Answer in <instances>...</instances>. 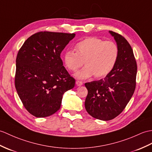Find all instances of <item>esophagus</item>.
I'll return each instance as SVG.
<instances>
[{
    "mask_svg": "<svg viewBox=\"0 0 152 152\" xmlns=\"http://www.w3.org/2000/svg\"><path fill=\"white\" fill-rule=\"evenodd\" d=\"M76 83L77 86H82V85H83V82H81V81H78V80L76 81Z\"/></svg>",
    "mask_w": 152,
    "mask_h": 152,
    "instance_id": "34e87169",
    "label": "esophagus"
}]
</instances>
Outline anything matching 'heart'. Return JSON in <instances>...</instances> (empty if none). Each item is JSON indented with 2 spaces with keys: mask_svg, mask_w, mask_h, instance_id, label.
<instances>
[{
  "mask_svg": "<svg viewBox=\"0 0 152 152\" xmlns=\"http://www.w3.org/2000/svg\"><path fill=\"white\" fill-rule=\"evenodd\" d=\"M75 52L67 50L63 55L66 68L76 72L78 79H86L94 75L96 78H103L114 69L119 56V49L113 41L89 37L80 41L75 45Z\"/></svg>",
  "mask_w": 152,
  "mask_h": 152,
  "instance_id": "heart-1",
  "label": "heart"
}]
</instances>
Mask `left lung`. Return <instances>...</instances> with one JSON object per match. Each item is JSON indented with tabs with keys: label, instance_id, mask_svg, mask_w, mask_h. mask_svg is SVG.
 Instances as JSON below:
<instances>
[{
	"label": "left lung",
	"instance_id": "8db88e82",
	"mask_svg": "<svg viewBox=\"0 0 152 152\" xmlns=\"http://www.w3.org/2000/svg\"><path fill=\"white\" fill-rule=\"evenodd\" d=\"M119 49L114 69L104 78L85 83L88 94L85 107L91 116L110 121L119 115L129 102L136 87L137 65L129 43L121 34L109 31Z\"/></svg>",
	"mask_w": 152,
	"mask_h": 152
}]
</instances>
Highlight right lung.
Masks as SVG:
<instances>
[{"mask_svg":"<svg viewBox=\"0 0 152 152\" xmlns=\"http://www.w3.org/2000/svg\"><path fill=\"white\" fill-rule=\"evenodd\" d=\"M75 34L39 31L24 42L16 58L15 86L26 110L36 117L58 111L63 94L75 87L60 57Z\"/></svg>","mask_w":152,"mask_h":152,"instance_id":"obj_1","label":"right lung"}]
</instances>
